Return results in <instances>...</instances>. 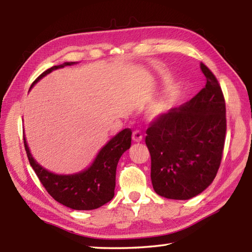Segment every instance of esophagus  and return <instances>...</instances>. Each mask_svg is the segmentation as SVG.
I'll use <instances>...</instances> for the list:
<instances>
[{
  "label": "esophagus",
  "mask_w": 252,
  "mask_h": 252,
  "mask_svg": "<svg viewBox=\"0 0 252 252\" xmlns=\"http://www.w3.org/2000/svg\"><path fill=\"white\" fill-rule=\"evenodd\" d=\"M142 139H143L142 132L140 130H134L133 133H132V140H133V142H140L142 141Z\"/></svg>",
  "instance_id": "1"
}]
</instances>
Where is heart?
Here are the masks:
<instances>
[{
	"mask_svg": "<svg viewBox=\"0 0 252 252\" xmlns=\"http://www.w3.org/2000/svg\"><path fill=\"white\" fill-rule=\"evenodd\" d=\"M167 104H168V102L167 101H162V102H160L159 104H157L155 108H153V114H157V113H159V112H161L162 110H163L165 106H167Z\"/></svg>",
	"mask_w": 252,
	"mask_h": 252,
	"instance_id": "heart-1",
	"label": "heart"
}]
</instances>
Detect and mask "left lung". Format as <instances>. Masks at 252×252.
Returning a JSON list of instances; mask_svg holds the SVG:
<instances>
[{
  "mask_svg": "<svg viewBox=\"0 0 252 252\" xmlns=\"http://www.w3.org/2000/svg\"><path fill=\"white\" fill-rule=\"evenodd\" d=\"M206 87L187 103L155 119L147 130L151 181L161 197L188 200L211 185L227 131L225 102L215 74L201 63Z\"/></svg>",
  "mask_w": 252,
  "mask_h": 252,
  "instance_id": "obj_1",
  "label": "left lung"
}]
</instances>
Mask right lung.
<instances>
[{
  "mask_svg": "<svg viewBox=\"0 0 252 252\" xmlns=\"http://www.w3.org/2000/svg\"><path fill=\"white\" fill-rule=\"evenodd\" d=\"M75 62H65L44 71L34 84L53 70ZM130 129H125L113 136L97 153L93 163L84 171L75 174H55L50 172L33 159L25 136L24 147L29 162L42 185L54 200L74 210H93L108 203L114 197L116 172L119 159L131 147Z\"/></svg>",
  "mask_w": 252,
  "mask_h": 252,
  "instance_id": "add662e5",
  "label": "right lung"
}]
</instances>
